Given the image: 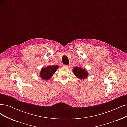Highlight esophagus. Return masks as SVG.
Segmentation results:
<instances>
[{"instance_id": "obj_1", "label": "esophagus", "mask_w": 127, "mask_h": 127, "mask_svg": "<svg viewBox=\"0 0 127 127\" xmlns=\"http://www.w3.org/2000/svg\"><path fill=\"white\" fill-rule=\"evenodd\" d=\"M64 66L66 68H68V67H69V65H64Z\"/></svg>"}]
</instances>
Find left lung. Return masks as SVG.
<instances>
[{"label":"left lung","instance_id":"1","mask_svg":"<svg viewBox=\"0 0 127 127\" xmlns=\"http://www.w3.org/2000/svg\"><path fill=\"white\" fill-rule=\"evenodd\" d=\"M73 72L76 77L82 79H84L87 77L88 75L85 69H83L79 67H75L73 68Z\"/></svg>","mask_w":127,"mask_h":127}]
</instances>
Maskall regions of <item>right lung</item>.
Instances as JSON below:
<instances>
[{
    "instance_id": "1",
    "label": "right lung",
    "mask_w": 127,
    "mask_h": 127,
    "mask_svg": "<svg viewBox=\"0 0 127 127\" xmlns=\"http://www.w3.org/2000/svg\"><path fill=\"white\" fill-rule=\"evenodd\" d=\"M58 68V65H49L46 67H43L40 71V76L44 80H48L53 76Z\"/></svg>"
}]
</instances>
